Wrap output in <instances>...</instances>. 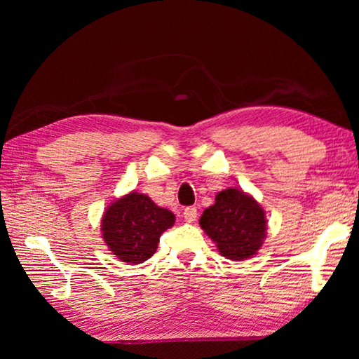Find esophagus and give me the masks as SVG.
I'll return each instance as SVG.
<instances>
[{"label": "esophagus", "mask_w": 359, "mask_h": 359, "mask_svg": "<svg viewBox=\"0 0 359 359\" xmlns=\"http://www.w3.org/2000/svg\"><path fill=\"white\" fill-rule=\"evenodd\" d=\"M196 217H198V209H196V208H187V209L184 210L185 222L193 223L194 220H196Z\"/></svg>", "instance_id": "esophagus-1"}]
</instances>
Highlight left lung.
Returning a JSON list of instances; mask_svg holds the SVG:
<instances>
[{"label": "left lung", "instance_id": "obj_1", "mask_svg": "<svg viewBox=\"0 0 359 359\" xmlns=\"http://www.w3.org/2000/svg\"><path fill=\"white\" fill-rule=\"evenodd\" d=\"M199 224L222 257L242 261L257 255L266 238V215L257 199L239 188H226L203 212Z\"/></svg>", "mask_w": 359, "mask_h": 359}]
</instances>
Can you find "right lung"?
I'll return each instance as SVG.
<instances>
[{"label":"right lung","instance_id":"right-lung-1","mask_svg":"<svg viewBox=\"0 0 359 359\" xmlns=\"http://www.w3.org/2000/svg\"><path fill=\"white\" fill-rule=\"evenodd\" d=\"M174 222L171 210L156 205L147 194L131 191L106 209L101 220L102 239L120 261L141 264L154 257L160 236Z\"/></svg>","mask_w":359,"mask_h":359}]
</instances>
